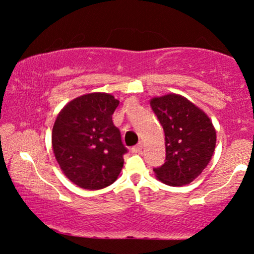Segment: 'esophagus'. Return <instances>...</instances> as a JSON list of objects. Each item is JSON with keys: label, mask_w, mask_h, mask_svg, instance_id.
Listing matches in <instances>:
<instances>
[{"label": "esophagus", "mask_w": 254, "mask_h": 254, "mask_svg": "<svg viewBox=\"0 0 254 254\" xmlns=\"http://www.w3.org/2000/svg\"><path fill=\"white\" fill-rule=\"evenodd\" d=\"M142 149H143V143H138L137 145H135V147L132 148V153H135V154H138V153H141L142 151Z\"/></svg>", "instance_id": "1"}]
</instances>
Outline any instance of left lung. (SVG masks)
<instances>
[{
  "instance_id": "left-lung-1",
  "label": "left lung",
  "mask_w": 254,
  "mask_h": 254,
  "mask_svg": "<svg viewBox=\"0 0 254 254\" xmlns=\"http://www.w3.org/2000/svg\"><path fill=\"white\" fill-rule=\"evenodd\" d=\"M150 106L165 131L166 162L154 168L161 183L183 186L200 176L216 145V130L203 110L183 95L150 99Z\"/></svg>"
}]
</instances>
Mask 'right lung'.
I'll use <instances>...</instances> for the list:
<instances>
[{
  "label": "right lung",
  "instance_id": "right-lung-1",
  "mask_svg": "<svg viewBox=\"0 0 254 254\" xmlns=\"http://www.w3.org/2000/svg\"><path fill=\"white\" fill-rule=\"evenodd\" d=\"M119 100L88 93L69 101L52 127V149L63 174L86 190H100L117 180L127 148L112 115Z\"/></svg>",
  "mask_w": 254,
  "mask_h": 254
}]
</instances>
